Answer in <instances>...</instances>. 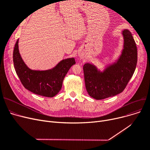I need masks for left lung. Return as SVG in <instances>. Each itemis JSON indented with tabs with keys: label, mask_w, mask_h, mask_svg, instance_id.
I'll use <instances>...</instances> for the list:
<instances>
[{
	"label": "left lung",
	"mask_w": 150,
	"mask_h": 150,
	"mask_svg": "<svg viewBox=\"0 0 150 150\" xmlns=\"http://www.w3.org/2000/svg\"><path fill=\"white\" fill-rule=\"evenodd\" d=\"M123 47L115 62L109 64L103 72L91 63L83 66L86 89L96 100L115 96L123 92L134 72L137 62V50L130 31L124 29Z\"/></svg>",
	"instance_id": "left-lung-1"
}]
</instances>
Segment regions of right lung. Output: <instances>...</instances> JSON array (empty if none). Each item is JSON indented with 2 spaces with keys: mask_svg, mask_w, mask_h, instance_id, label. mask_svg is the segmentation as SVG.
<instances>
[{
  "mask_svg": "<svg viewBox=\"0 0 150 150\" xmlns=\"http://www.w3.org/2000/svg\"><path fill=\"white\" fill-rule=\"evenodd\" d=\"M19 39L13 51L14 66L18 76L30 92L39 96L53 97L59 92L63 80L70 68L75 64L74 58L62 59L53 68L46 70H31L23 62L19 51Z\"/></svg>",
  "mask_w": 150,
  "mask_h": 150,
  "instance_id": "add662e5",
  "label": "right lung"
}]
</instances>
